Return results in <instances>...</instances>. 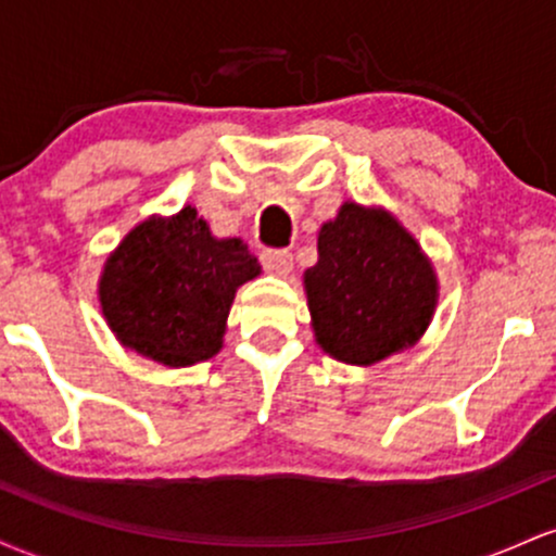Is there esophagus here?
I'll use <instances>...</instances> for the list:
<instances>
[{"mask_svg": "<svg viewBox=\"0 0 556 556\" xmlns=\"http://www.w3.org/2000/svg\"><path fill=\"white\" fill-rule=\"evenodd\" d=\"M261 264H264L266 271L277 274V277H287L292 269V253L279 251V248H266V251L261 253Z\"/></svg>", "mask_w": 556, "mask_h": 556, "instance_id": "1", "label": "esophagus"}]
</instances>
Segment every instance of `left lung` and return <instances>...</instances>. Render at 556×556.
Listing matches in <instances>:
<instances>
[{"mask_svg":"<svg viewBox=\"0 0 556 556\" xmlns=\"http://www.w3.org/2000/svg\"><path fill=\"white\" fill-rule=\"evenodd\" d=\"M305 295L316 342L337 361L371 366L418 342L437 308V277L392 216L344 203L318 232Z\"/></svg>","mask_w":556,"mask_h":556,"instance_id":"1","label":"left lung"}]
</instances>
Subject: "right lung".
<instances>
[{"instance_id":"add662e5","label":"right lung","mask_w":556,"mask_h":556,"mask_svg":"<svg viewBox=\"0 0 556 556\" xmlns=\"http://www.w3.org/2000/svg\"><path fill=\"white\" fill-rule=\"evenodd\" d=\"M258 271L238 238H212L185 206L119 242L101 274V311L125 348L169 368L190 366L219 353L235 290Z\"/></svg>"}]
</instances>
